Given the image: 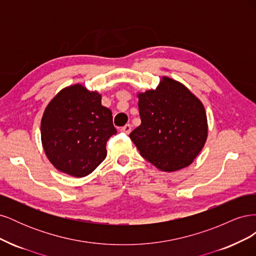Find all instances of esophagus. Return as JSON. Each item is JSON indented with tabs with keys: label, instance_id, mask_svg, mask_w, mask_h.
Returning <instances> with one entry per match:
<instances>
[{
	"label": "esophagus",
	"instance_id": "esophagus-1",
	"mask_svg": "<svg viewBox=\"0 0 256 256\" xmlns=\"http://www.w3.org/2000/svg\"><path fill=\"white\" fill-rule=\"evenodd\" d=\"M120 131L122 132H124V134H130V131H131V125H129V124H127V125H125L124 127H122L120 128Z\"/></svg>",
	"mask_w": 256,
	"mask_h": 256
}]
</instances>
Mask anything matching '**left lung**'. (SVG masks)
<instances>
[{
	"instance_id": "1",
	"label": "left lung",
	"mask_w": 256,
	"mask_h": 256,
	"mask_svg": "<svg viewBox=\"0 0 256 256\" xmlns=\"http://www.w3.org/2000/svg\"><path fill=\"white\" fill-rule=\"evenodd\" d=\"M141 125L129 134L141 156L162 172L189 166L208 136L202 102L184 86L162 76L154 90L138 92Z\"/></svg>"
}]
</instances>
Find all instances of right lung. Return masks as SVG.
<instances>
[{
    "label": "right lung",
    "mask_w": 256,
    "mask_h": 256,
    "mask_svg": "<svg viewBox=\"0 0 256 256\" xmlns=\"http://www.w3.org/2000/svg\"><path fill=\"white\" fill-rule=\"evenodd\" d=\"M116 134L112 112L102 94L76 83L60 90L46 106L42 144L51 164L74 177L90 174L106 156V141Z\"/></svg>",
    "instance_id": "right-lung-1"
}]
</instances>
